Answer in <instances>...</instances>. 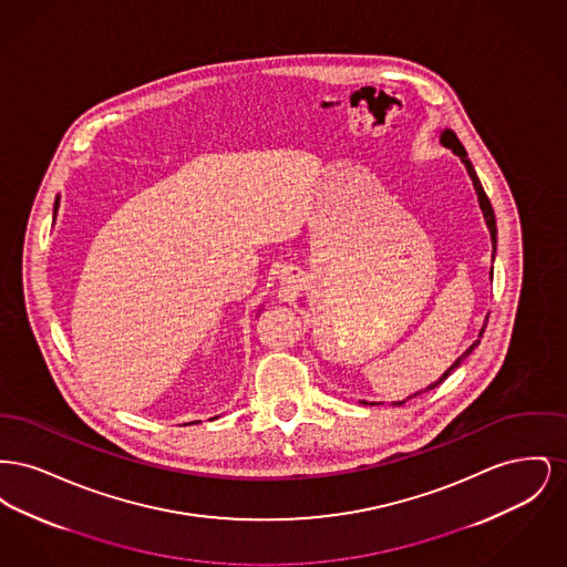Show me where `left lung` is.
Segmentation results:
<instances>
[{"mask_svg": "<svg viewBox=\"0 0 567 567\" xmlns=\"http://www.w3.org/2000/svg\"><path fill=\"white\" fill-rule=\"evenodd\" d=\"M440 142L446 146V148H451L455 155H457L458 159L463 162L465 165V169H467V174H470V178H472V183H474V189H476V195H478V204H481V210H483V215H485L486 227H488V234H491V244H493V257H495V246H497V227H495V215H493V208H491V202H488V197H486L485 189H483V185H481V181H478V176H476V169H474V165L472 162L467 159V153H465V148H463V144L458 142L457 135L453 130H444L442 135H440ZM491 276H493V268H491ZM486 321H488V317H486ZM486 323L483 324V329H481V333H478V340L467 349V351L463 352L461 357H458L457 361L442 374V377L437 378L435 382H432L425 391H430V389H435L437 384H442L446 378L451 377L455 370H457L458 365H461V361L470 354V352L474 351L478 344H481V338H483V333H485ZM423 391H419V393H414V395H410V398H416V395H421ZM408 398V400H410ZM405 402V400H404ZM404 402H393V405H402ZM363 404H368V402H363ZM374 404V402H372Z\"/></svg>", "mask_w": 567, "mask_h": 567, "instance_id": "obj_1", "label": "left lung"}]
</instances>
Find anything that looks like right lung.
I'll use <instances>...</instances> for the list:
<instances>
[{
    "instance_id": "obj_1",
    "label": "right lung",
    "mask_w": 567,
    "mask_h": 567,
    "mask_svg": "<svg viewBox=\"0 0 567 567\" xmlns=\"http://www.w3.org/2000/svg\"><path fill=\"white\" fill-rule=\"evenodd\" d=\"M56 208H59V197L54 199V216H56Z\"/></svg>"
}]
</instances>
